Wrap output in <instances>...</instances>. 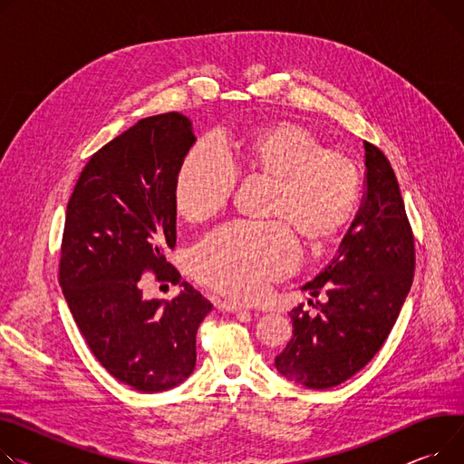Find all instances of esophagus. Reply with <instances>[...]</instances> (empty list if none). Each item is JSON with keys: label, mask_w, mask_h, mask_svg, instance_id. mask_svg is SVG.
Returning a JSON list of instances; mask_svg holds the SVG:
<instances>
[{"label": "esophagus", "mask_w": 464, "mask_h": 464, "mask_svg": "<svg viewBox=\"0 0 464 464\" xmlns=\"http://www.w3.org/2000/svg\"><path fill=\"white\" fill-rule=\"evenodd\" d=\"M220 310L227 312V314H246V310H244L242 305H237L233 302H222L220 304Z\"/></svg>", "instance_id": "1"}]
</instances>
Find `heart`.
<instances>
[{
	"label": "heart",
	"instance_id": "b5f03b06",
	"mask_svg": "<svg viewBox=\"0 0 464 464\" xmlns=\"http://www.w3.org/2000/svg\"><path fill=\"white\" fill-rule=\"evenodd\" d=\"M222 157L198 143L182 159L173 184L177 214L203 224L231 199L237 179L265 180L268 226H229L208 235L192 254L196 280L235 300L259 298L300 261L298 238L321 250L354 220L362 175L345 152L324 149L321 138L298 122H256L220 141Z\"/></svg>",
	"mask_w": 464,
	"mask_h": 464
}]
</instances>
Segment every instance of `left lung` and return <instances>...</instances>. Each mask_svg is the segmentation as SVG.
I'll return each mask as SVG.
<instances>
[{
    "instance_id": "obj_1",
    "label": "left lung",
    "mask_w": 464,
    "mask_h": 464,
    "mask_svg": "<svg viewBox=\"0 0 464 464\" xmlns=\"http://www.w3.org/2000/svg\"><path fill=\"white\" fill-rule=\"evenodd\" d=\"M365 196L332 263L302 289L315 315L302 304L289 314L293 337L276 356L285 379L312 390L345 382L372 362L390 335L414 277L416 250L405 203L384 152L365 141Z\"/></svg>"
}]
</instances>
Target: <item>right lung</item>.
Wrapping results in <instances>:
<instances>
[{
	"label": "right lung",
	"mask_w": 464,
	"mask_h": 464,
	"mask_svg": "<svg viewBox=\"0 0 464 464\" xmlns=\"http://www.w3.org/2000/svg\"><path fill=\"white\" fill-rule=\"evenodd\" d=\"M194 143L182 113L141 119L92 154L67 205L59 285L91 353L138 392L190 377L196 334L212 310L166 259L177 242L175 175ZM143 271L183 291L171 303L145 301Z\"/></svg>",
	"instance_id": "add662e5"
}]
</instances>
